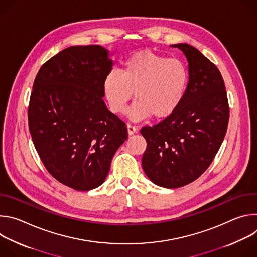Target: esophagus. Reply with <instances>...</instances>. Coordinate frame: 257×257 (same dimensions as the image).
Returning <instances> with one entry per match:
<instances>
[{
    "label": "esophagus",
    "instance_id": "obj_1",
    "mask_svg": "<svg viewBox=\"0 0 257 257\" xmlns=\"http://www.w3.org/2000/svg\"><path fill=\"white\" fill-rule=\"evenodd\" d=\"M127 130H128V134H129V135H133L134 133L137 132L136 127H134V126H132V125H127Z\"/></svg>",
    "mask_w": 257,
    "mask_h": 257
}]
</instances>
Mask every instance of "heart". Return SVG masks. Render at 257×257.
<instances>
[{"mask_svg":"<svg viewBox=\"0 0 257 257\" xmlns=\"http://www.w3.org/2000/svg\"><path fill=\"white\" fill-rule=\"evenodd\" d=\"M188 81V70L181 60L145 50L132 55L122 72L115 69L107 72L103 92L115 114L125 113L134 92L131 120L141 121L152 116L164 120L181 105Z\"/></svg>","mask_w":257,"mask_h":257,"instance_id":"1","label":"heart"}]
</instances>
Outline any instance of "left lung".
<instances>
[{
    "label": "left lung",
    "instance_id": "1",
    "mask_svg": "<svg viewBox=\"0 0 257 257\" xmlns=\"http://www.w3.org/2000/svg\"><path fill=\"white\" fill-rule=\"evenodd\" d=\"M185 55L189 81L177 111L140 133L148 142L142 168L156 185L185 186L200 177L225 138L229 103L224 79L216 66L188 44L172 45Z\"/></svg>",
    "mask_w": 257,
    "mask_h": 257
}]
</instances>
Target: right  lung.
Masks as SVG:
<instances>
[{
	"label": "right lung",
	"mask_w": 257,
	"mask_h": 257,
	"mask_svg": "<svg viewBox=\"0 0 257 257\" xmlns=\"http://www.w3.org/2000/svg\"><path fill=\"white\" fill-rule=\"evenodd\" d=\"M100 46L70 47L46 62L33 82L29 132L43 164L62 184L88 191L104 182L127 128L103 101L114 65Z\"/></svg>",
	"instance_id": "obj_1"
}]
</instances>
